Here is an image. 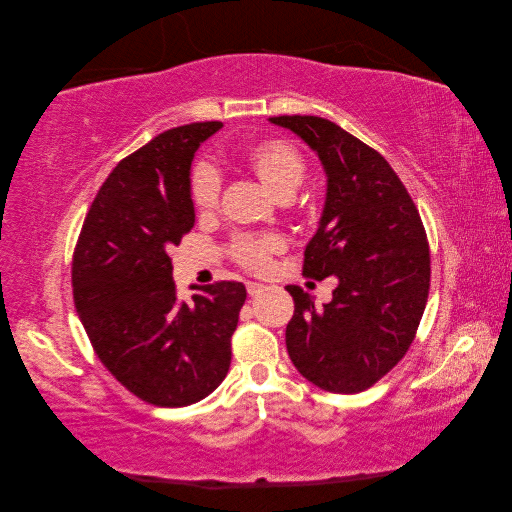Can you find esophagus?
Masks as SVG:
<instances>
[{
    "instance_id": "1",
    "label": "esophagus",
    "mask_w": 512,
    "mask_h": 512,
    "mask_svg": "<svg viewBox=\"0 0 512 512\" xmlns=\"http://www.w3.org/2000/svg\"><path fill=\"white\" fill-rule=\"evenodd\" d=\"M245 286H247V294H250V297H258V294H262L267 288L265 284H258V282H247Z\"/></svg>"
}]
</instances>
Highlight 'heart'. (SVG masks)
Wrapping results in <instances>:
<instances>
[{
	"mask_svg": "<svg viewBox=\"0 0 512 512\" xmlns=\"http://www.w3.org/2000/svg\"><path fill=\"white\" fill-rule=\"evenodd\" d=\"M245 164L252 173L280 198H292L305 179V160L301 153L286 141H260L245 151ZM222 179L218 170L209 164H200L192 175V200L198 211L209 213L220 203ZM280 247L271 235H243L232 243V256L245 269H265L269 256Z\"/></svg>",
	"mask_w": 512,
	"mask_h": 512,
	"instance_id": "heart-1",
	"label": "heart"
}]
</instances>
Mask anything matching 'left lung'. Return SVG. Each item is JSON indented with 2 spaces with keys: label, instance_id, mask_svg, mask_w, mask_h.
<instances>
[{
  "label": "left lung",
  "instance_id": "left-lung-1",
  "mask_svg": "<svg viewBox=\"0 0 512 512\" xmlns=\"http://www.w3.org/2000/svg\"><path fill=\"white\" fill-rule=\"evenodd\" d=\"M269 121L297 134L327 175L303 273L337 280L322 307L286 286L294 299L290 361L324 391L361 393L401 361L423 318L431 269L421 215L391 164L337 123L314 115Z\"/></svg>",
  "mask_w": 512,
  "mask_h": 512
}]
</instances>
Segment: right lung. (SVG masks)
<instances>
[{"label":"right lung","instance_id":"add662e5","mask_svg":"<svg viewBox=\"0 0 512 512\" xmlns=\"http://www.w3.org/2000/svg\"><path fill=\"white\" fill-rule=\"evenodd\" d=\"M222 121L158 134L102 183L72 262L74 305L98 359L147 404L183 408L228 374L241 282L196 286L179 301L168 250L194 226V153Z\"/></svg>","mask_w":512,"mask_h":512}]
</instances>
